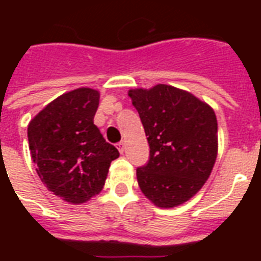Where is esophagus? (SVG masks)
Segmentation results:
<instances>
[{
	"mask_svg": "<svg viewBox=\"0 0 261 261\" xmlns=\"http://www.w3.org/2000/svg\"><path fill=\"white\" fill-rule=\"evenodd\" d=\"M117 149H119L120 153H124V150H125V144H124L123 141L119 142V144H117Z\"/></svg>",
	"mask_w": 261,
	"mask_h": 261,
	"instance_id": "34e87169",
	"label": "esophagus"
}]
</instances>
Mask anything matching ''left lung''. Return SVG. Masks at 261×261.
Instances as JSON below:
<instances>
[{
	"label": "left lung",
	"mask_w": 261,
	"mask_h": 261,
	"mask_svg": "<svg viewBox=\"0 0 261 261\" xmlns=\"http://www.w3.org/2000/svg\"><path fill=\"white\" fill-rule=\"evenodd\" d=\"M150 147L137 168L142 193L159 208L190 200L208 180L217 158V117L206 103L168 85L129 90Z\"/></svg>",
	"instance_id": "obj_1"
}]
</instances>
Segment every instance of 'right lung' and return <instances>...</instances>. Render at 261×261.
<instances>
[{
    "mask_svg": "<svg viewBox=\"0 0 261 261\" xmlns=\"http://www.w3.org/2000/svg\"><path fill=\"white\" fill-rule=\"evenodd\" d=\"M96 90H73L59 96L30 121V151L36 172L49 191L81 204L105 186L111 162L120 155L94 124Z\"/></svg>",
    "mask_w": 261,
    "mask_h": 261,
    "instance_id": "obj_1",
    "label": "right lung"
}]
</instances>
